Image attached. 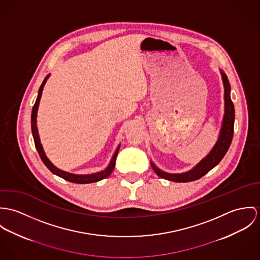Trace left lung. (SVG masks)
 Masks as SVG:
<instances>
[{"instance_id":"1","label":"left lung","mask_w":260,"mask_h":260,"mask_svg":"<svg viewBox=\"0 0 260 260\" xmlns=\"http://www.w3.org/2000/svg\"><path fill=\"white\" fill-rule=\"evenodd\" d=\"M222 82L224 86V116L222 120V125L220 128L219 137L210 150V152L190 171L183 173H168L160 171L150 161L151 168L159 177L172 180L175 182H188L200 179L205 175L210 170L216 167L220 160L223 158L228 152L231 141L233 138V128H234V106L231 99V85L226 75L221 71Z\"/></svg>"}]
</instances>
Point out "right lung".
Instances as JSON below:
<instances>
[{"mask_svg": "<svg viewBox=\"0 0 260 260\" xmlns=\"http://www.w3.org/2000/svg\"><path fill=\"white\" fill-rule=\"evenodd\" d=\"M50 75H48L45 80L43 81L41 87L39 88V92H38V98L36 100V103L32 107V111H31V116H30V124H31V134H32V138H34V142H35V145H36V148L40 154V157L41 159L43 160V162L45 164V166L54 173V174H57L59 177L68 180V181H71V182H74V183H80V184H84V183H91V182H96V181H100L106 177H108L111 173H113L114 169H115V166H116V155L118 153V149H119V146H117V148L112 157V160L110 162V165L108 166V168L105 170V171H102L100 173H91V174H74V173H68V172H63L61 170H58V168H56L51 161L50 159L47 157L44 149H43V146L42 144L40 142V137H39V133H38V127H37V113H38V109H39V104H40V100H41V96H42V92H43V88L45 87V84L47 82V80L49 79Z\"/></svg>", "mask_w": 260, "mask_h": 260, "instance_id": "right-lung-1", "label": "right lung"}]
</instances>
